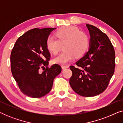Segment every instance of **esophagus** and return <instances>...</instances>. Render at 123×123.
Segmentation results:
<instances>
[{
	"label": "esophagus",
	"instance_id": "obj_1",
	"mask_svg": "<svg viewBox=\"0 0 123 123\" xmlns=\"http://www.w3.org/2000/svg\"><path fill=\"white\" fill-rule=\"evenodd\" d=\"M68 66H67V65H63V66H62V69H65L66 68H68Z\"/></svg>",
	"mask_w": 123,
	"mask_h": 123
}]
</instances>
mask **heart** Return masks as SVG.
<instances>
[{
    "label": "heart",
    "instance_id": "b5f03b06",
    "mask_svg": "<svg viewBox=\"0 0 123 123\" xmlns=\"http://www.w3.org/2000/svg\"><path fill=\"white\" fill-rule=\"evenodd\" d=\"M57 38L49 36L46 40V47L49 51L56 55L64 45V51L52 62L54 64H66L74 59L75 56H81L88 49L90 45L88 36L73 26L64 27L56 32Z\"/></svg>",
    "mask_w": 123,
    "mask_h": 123
}]
</instances>
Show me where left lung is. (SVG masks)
I'll list each match as a JSON object with an SVG mask.
<instances>
[{
  "label": "left lung",
  "instance_id": "1",
  "mask_svg": "<svg viewBox=\"0 0 123 123\" xmlns=\"http://www.w3.org/2000/svg\"><path fill=\"white\" fill-rule=\"evenodd\" d=\"M90 35L88 51L70 66L72 88L83 97L100 95L107 88L114 73L115 53L108 36L98 28L86 25Z\"/></svg>",
  "mask_w": 123,
  "mask_h": 123
}]
</instances>
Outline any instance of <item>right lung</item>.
<instances>
[{
	"instance_id": "add662e5",
	"label": "right lung",
	"mask_w": 123,
	"mask_h": 123,
	"mask_svg": "<svg viewBox=\"0 0 123 123\" xmlns=\"http://www.w3.org/2000/svg\"><path fill=\"white\" fill-rule=\"evenodd\" d=\"M55 29L29 30L18 38L12 50V73L20 90L28 97L39 98L48 94L54 78L62 71L61 67L56 64L48 67L50 54L46 40ZM44 66L46 69L40 73V68Z\"/></svg>"
}]
</instances>
